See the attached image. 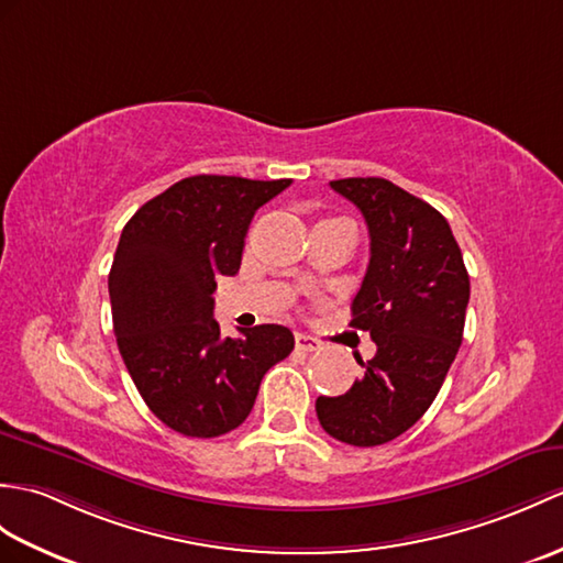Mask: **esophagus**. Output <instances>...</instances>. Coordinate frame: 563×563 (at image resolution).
<instances>
[{
	"label": "esophagus",
	"mask_w": 563,
	"mask_h": 563,
	"mask_svg": "<svg viewBox=\"0 0 563 563\" xmlns=\"http://www.w3.org/2000/svg\"><path fill=\"white\" fill-rule=\"evenodd\" d=\"M295 345H297V350H302V352H313V350L321 347V343L317 341V338L305 335V333H297L295 335Z\"/></svg>",
	"instance_id": "obj_1"
}]
</instances>
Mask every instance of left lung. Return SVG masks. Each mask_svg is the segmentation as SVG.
Wrapping results in <instances>:
<instances>
[{"label":"left lung","mask_w":563,"mask_h":563,"mask_svg":"<svg viewBox=\"0 0 563 563\" xmlns=\"http://www.w3.org/2000/svg\"><path fill=\"white\" fill-rule=\"evenodd\" d=\"M360 208L369 266L352 299V321L376 355L347 394L317 398L321 427L350 446H382L434 402L463 343L470 278L449 220L382 177L331 181Z\"/></svg>","instance_id":"1"}]
</instances>
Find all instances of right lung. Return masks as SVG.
Wrapping results in <instances>:
<instances>
[{"mask_svg": "<svg viewBox=\"0 0 563 563\" xmlns=\"http://www.w3.org/2000/svg\"><path fill=\"white\" fill-rule=\"evenodd\" d=\"M287 187L290 179L187 177L122 230L108 278L117 345L151 412L179 434L238 429L261 378L295 347L285 325L222 338L213 319L216 278L240 271L254 213Z\"/></svg>", "mask_w": 563, "mask_h": 563, "instance_id": "add662e5", "label": "right lung"}]
</instances>
